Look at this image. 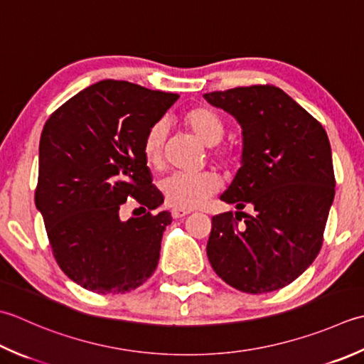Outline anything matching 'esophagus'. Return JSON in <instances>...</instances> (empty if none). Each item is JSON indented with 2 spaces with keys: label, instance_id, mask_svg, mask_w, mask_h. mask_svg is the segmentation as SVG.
<instances>
[{
  "label": "esophagus",
  "instance_id": "esophagus-1",
  "mask_svg": "<svg viewBox=\"0 0 364 364\" xmlns=\"http://www.w3.org/2000/svg\"><path fill=\"white\" fill-rule=\"evenodd\" d=\"M189 213H191L189 210H178V208H175V210H172V218L173 219H180V218L188 216Z\"/></svg>",
  "mask_w": 364,
  "mask_h": 364
}]
</instances>
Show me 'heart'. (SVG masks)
Returning a JSON list of instances; mask_svg holds the SVG:
<instances>
[{
  "label": "heart",
  "mask_w": 364,
  "mask_h": 364,
  "mask_svg": "<svg viewBox=\"0 0 364 364\" xmlns=\"http://www.w3.org/2000/svg\"><path fill=\"white\" fill-rule=\"evenodd\" d=\"M183 121L203 145L213 146L211 154L220 167L227 170L237 167V151L230 146H218L224 137L225 127L216 112H213L208 107H194L184 113ZM167 134L168 127L164 119L156 121L145 132L144 141H141V153H144L145 162L149 167L159 168L162 166ZM219 186V176L215 172H202L194 175H170L162 181L161 189L170 206H175L178 210H192L202 205L208 197L215 196Z\"/></svg>",
  "instance_id": "obj_1"
}]
</instances>
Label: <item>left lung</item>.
<instances>
[{
  "mask_svg": "<svg viewBox=\"0 0 364 364\" xmlns=\"http://www.w3.org/2000/svg\"><path fill=\"white\" fill-rule=\"evenodd\" d=\"M205 99L243 129L241 167L220 196L238 211L213 216L206 255L233 289L279 290L304 273L323 243L336 184L328 135L274 85L213 91ZM245 205L255 215L241 212Z\"/></svg>",
  "mask_w": 364,
  "mask_h": 364,
  "instance_id": "left-lung-1",
  "label": "left lung"
}]
</instances>
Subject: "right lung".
<instances>
[{"label": "right lung", "instance_id": "obj_1", "mask_svg": "<svg viewBox=\"0 0 364 364\" xmlns=\"http://www.w3.org/2000/svg\"><path fill=\"white\" fill-rule=\"evenodd\" d=\"M180 97L121 80H101L56 109L42 129L36 208L53 257L69 279L95 294L141 286L159 262L172 223L141 153L148 127ZM134 198L142 215L121 221ZM135 211V210H134Z\"/></svg>", "mask_w": 364, "mask_h": 364}]
</instances>
